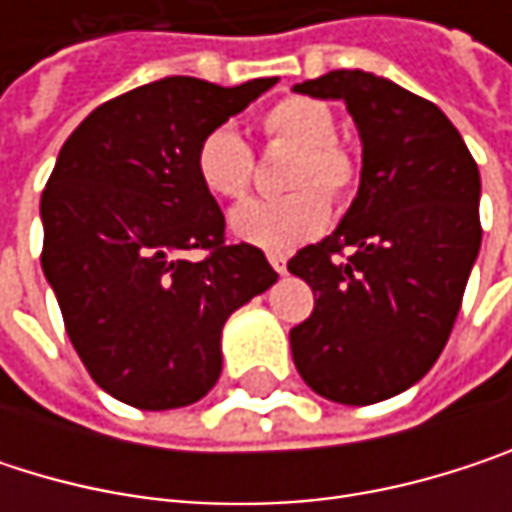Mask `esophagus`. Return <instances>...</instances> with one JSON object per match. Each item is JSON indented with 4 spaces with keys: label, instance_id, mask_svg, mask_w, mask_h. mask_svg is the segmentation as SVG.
<instances>
[{
    "label": "esophagus",
    "instance_id": "esophagus-1",
    "mask_svg": "<svg viewBox=\"0 0 512 512\" xmlns=\"http://www.w3.org/2000/svg\"><path fill=\"white\" fill-rule=\"evenodd\" d=\"M269 263H272L275 272H281V275L287 272V257L284 255H269Z\"/></svg>",
    "mask_w": 512,
    "mask_h": 512
}]
</instances>
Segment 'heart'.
Masks as SVG:
<instances>
[{"mask_svg":"<svg viewBox=\"0 0 512 512\" xmlns=\"http://www.w3.org/2000/svg\"><path fill=\"white\" fill-rule=\"evenodd\" d=\"M260 124L272 142L290 145L299 154L287 171V189L293 192L240 204L231 213V231L257 249L290 252L329 225L332 204L325 193L338 201L347 198L356 186V162L335 142L338 124L332 109L314 97H284L263 112ZM195 174L213 198L237 201L252 186L255 156L234 127H216L195 148Z\"/></svg>","mask_w":512,"mask_h":512,"instance_id":"obj_1","label":"heart"}]
</instances>
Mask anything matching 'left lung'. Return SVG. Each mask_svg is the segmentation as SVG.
Returning a JSON list of instances; mask_svg holds the SVG:
<instances>
[{
  "mask_svg": "<svg viewBox=\"0 0 512 512\" xmlns=\"http://www.w3.org/2000/svg\"><path fill=\"white\" fill-rule=\"evenodd\" d=\"M293 91L341 100L361 139L350 210L287 263L314 290L293 364L320 397L370 406L424 379L451 338L480 252V171L448 115L385 76L332 70Z\"/></svg>",
  "mask_w": 512,
  "mask_h": 512,
  "instance_id": "obj_1",
  "label": "left lung"
}]
</instances>
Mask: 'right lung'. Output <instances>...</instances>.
Returning <instances> with one entry per match:
<instances>
[{"label":"right lung","mask_w":512,"mask_h":512,"mask_svg":"<svg viewBox=\"0 0 512 512\" xmlns=\"http://www.w3.org/2000/svg\"><path fill=\"white\" fill-rule=\"evenodd\" d=\"M275 82L168 76L97 106L58 151L41 195L44 275L85 370L127 406L201 400L228 317L278 281L260 249L225 246L195 174L198 142ZM192 248L211 255L189 261Z\"/></svg>","instance_id":"1"}]
</instances>
